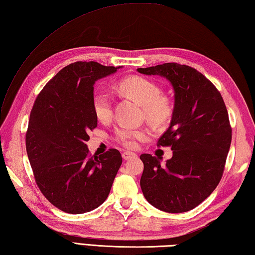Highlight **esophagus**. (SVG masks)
I'll return each mask as SVG.
<instances>
[{
    "mask_svg": "<svg viewBox=\"0 0 255 255\" xmlns=\"http://www.w3.org/2000/svg\"><path fill=\"white\" fill-rule=\"evenodd\" d=\"M122 156H123L124 159H130V158H132V157H135L137 155H135L134 153L130 152V151H125V152H123Z\"/></svg>",
    "mask_w": 255,
    "mask_h": 255,
    "instance_id": "1",
    "label": "esophagus"
}]
</instances>
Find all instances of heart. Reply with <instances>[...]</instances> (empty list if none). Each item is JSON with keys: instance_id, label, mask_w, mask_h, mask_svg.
Segmentation results:
<instances>
[{"instance_id": "heart-1", "label": "heart", "mask_w": 255, "mask_h": 255, "mask_svg": "<svg viewBox=\"0 0 255 255\" xmlns=\"http://www.w3.org/2000/svg\"><path fill=\"white\" fill-rule=\"evenodd\" d=\"M121 90L142 106L145 118L153 125L163 126L173 115V105L169 99L161 96V89L154 82L143 77L131 76L123 79ZM92 110L99 121H109L113 114V99L110 94L98 89L92 96ZM146 130L121 126L115 130V139L126 147L137 146V142L146 137Z\"/></svg>"}]
</instances>
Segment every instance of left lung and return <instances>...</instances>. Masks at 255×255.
I'll return each mask as SVG.
<instances>
[{"label": "left lung", "mask_w": 255, "mask_h": 255, "mask_svg": "<svg viewBox=\"0 0 255 255\" xmlns=\"http://www.w3.org/2000/svg\"><path fill=\"white\" fill-rule=\"evenodd\" d=\"M144 75L166 78L175 92L168 129L157 146H170L173 157L161 165L151 154H141L144 168L141 190L149 203L167 213L190 211L220 183L232 143L228 112L220 91L187 65L165 63L138 68Z\"/></svg>", "instance_id": "left-lung-1"}]
</instances>
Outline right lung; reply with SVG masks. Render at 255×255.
<instances>
[{
	"instance_id": "right-lung-1",
	"label": "right lung",
	"mask_w": 255,
	"mask_h": 255,
	"mask_svg": "<svg viewBox=\"0 0 255 255\" xmlns=\"http://www.w3.org/2000/svg\"><path fill=\"white\" fill-rule=\"evenodd\" d=\"M118 68L97 62L69 64L34 101L26 133L28 158L40 191L65 213L82 214L102 204L122 165L118 150L97 156L86 144L98 125L93 86Z\"/></svg>"
}]
</instances>
